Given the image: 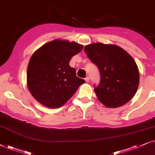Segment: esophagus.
<instances>
[{
	"label": "esophagus",
	"instance_id": "obj_1",
	"mask_svg": "<svg viewBox=\"0 0 155 155\" xmlns=\"http://www.w3.org/2000/svg\"><path fill=\"white\" fill-rule=\"evenodd\" d=\"M85 81H86V82L89 81V77H88V76H86V77L85 78Z\"/></svg>",
	"mask_w": 155,
	"mask_h": 155
}]
</instances>
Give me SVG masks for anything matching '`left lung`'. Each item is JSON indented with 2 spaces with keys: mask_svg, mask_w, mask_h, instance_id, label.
Wrapping results in <instances>:
<instances>
[{
  "mask_svg": "<svg viewBox=\"0 0 155 155\" xmlns=\"http://www.w3.org/2000/svg\"><path fill=\"white\" fill-rule=\"evenodd\" d=\"M84 51L100 72V82L94 86L98 100L108 108L128 102L137 91L140 80L133 57L121 47L103 43L86 45Z\"/></svg>",
  "mask_w": 155,
  "mask_h": 155,
  "instance_id": "8db88e82",
  "label": "left lung"
}]
</instances>
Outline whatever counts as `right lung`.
I'll return each instance as SVG.
<instances>
[{
  "label": "right lung",
  "mask_w": 155,
  "mask_h": 155,
  "mask_svg": "<svg viewBox=\"0 0 155 155\" xmlns=\"http://www.w3.org/2000/svg\"><path fill=\"white\" fill-rule=\"evenodd\" d=\"M83 47L74 42L55 40L43 45L31 57L27 71L28 87L43 106L51 108L62 106L85 83L69 64Z\"/></svg>",
  "instance_id": "add662e5"
}]
</instances>
